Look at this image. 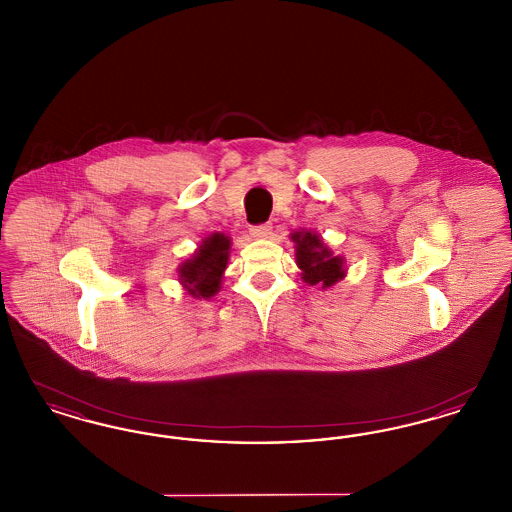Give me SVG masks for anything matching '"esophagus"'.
<instances>
[{
	"instance_id": "1",
	"label": "esophagus",
	"mask_w": 512,
	"mask_h": 512,
	"mask_svg": "<svg viewBox=\"0 0 512 512\" xmlns=\"http://www.w3.org/2000/svg\"><path fill=\"white\" fill-rule=\"evenodd\" d=\"M270 232H272V226H270L268 222L255 224V226H251V228H249V234H251L253 238H268V236H270Z\"/></svg>"
}]
</instances>
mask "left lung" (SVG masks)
Segmentation results:
<instances>
[{
	"label": "left lung",
	"mask_w": 512,
	"mask_h": 512,
	"mask_svg": "<svg viewBox=\"0 0 512 512\" xmlns=\"http://www.w3.org/2000/svg\"><path fill=\"white\" fill-rule=\"evenodd\" d=\"M292 240L295 242V257L301 268V278L307 284H322V288H330L343 278V259L334 257L317 234L295 232Z\"/></svg>",
	"instance_id": "1"
}]
</instances>
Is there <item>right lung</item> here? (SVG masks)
Instances as JSON below:
<instances>
[{
	"label": "right lung",
	"instance_id": "right-lung-1",
	"mask_svg": "<svg viewBox=\"0 0 512 512\" xmlns=\"http://www.w3.org/2000/svg\"><path fill=\"white\" fill-rule=\"evenodd\" d=\"M230 240L222 234H213L197 249L194 259L180 268V280L194 297H211L219 292L222 272L228 263Z\"/></svg>",
	"mask_w": 512,
	"mask_h": 512
}]
</instances>
